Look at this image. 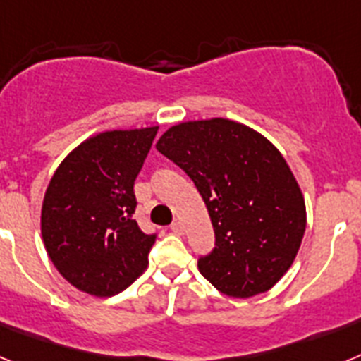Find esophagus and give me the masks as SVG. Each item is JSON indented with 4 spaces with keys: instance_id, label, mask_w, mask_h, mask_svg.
I'll return each mask as SVG.
<instances>
[{
    "instance_id": "34e87169",
    "label": "esophagus",
    "mask_w": 361,
    "mask_h": 361,
    "mask_svg": "<svg viewBox=\"0 0 361 361\" xmlns=\"http://www.w3.org/2000/svg\"><path fill=\"white\" fill-rule=\"evenodd\" d=\"M171 231L175 233V235H183L184 233V226H183V222H178V220H175L173 224H171Z\"/></svg>"
}]
</instances>
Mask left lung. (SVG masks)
<instances>
[{
  "instance_id": "1",
  "label": "left lung",
  "mask_w": 361,
  "mask_h": 361,
  "mask_svg": "<svg viewBox=\"0 0 361 361\" xmlns=\"http://www.w3.org/2000/svg\"><path fill=\"white\" fill-rule=\"evenodd\" d=\"M157 149L183 168L202 195L215 247L199 269L228 296L271 289L295 262L305 202L282 153L245 124L188 121L161 135Z\"/></svg>"
}]
</instances>
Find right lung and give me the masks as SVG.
<instances>
[{
  "instance_id": "right-lung-1",
  "label": "right lung",
  "mask_w": 361,
  "mask_h": 361,
  "mask_svg": "<svg viewBox=\"0 0 361 361\" xmlns=\"http://www.w3.org/2000/svg\"><path fill=\"white\" fill-rule=\"evenodd\" d=\"M157 130L97 133L72 149L50 178L41 235L56 269L79 291L114 296L148 266L155 235L133 220V183Z\"/></svg>"
}]
</instances>
